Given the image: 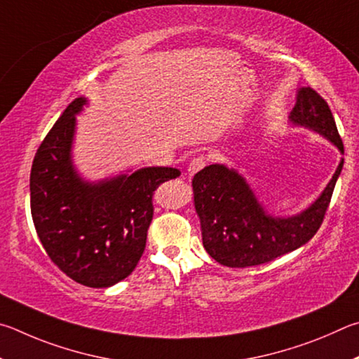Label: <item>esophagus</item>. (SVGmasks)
Returning <instances> with one entry per match:
<instances>
[{
    "label": "esophagus",
    "mask_w": 359,
    "mask_h": 359,
    "mask_svg": "<svg viewBox=\"0 0 359 359\" xmlns=\"http://www.w3.org/2000/svg\"><path fill=\"white\" fill-rule=\"evenodd\" d=\"M205 165H206V159L203 156L194 157V159L189 163V167H187V175L194 176L197 172H200V170H202Z\"/></svg>",
    "instance_id": "1"
}]
</instances>
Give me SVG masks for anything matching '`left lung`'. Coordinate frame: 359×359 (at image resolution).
I'll return each mask as SVG.
<instances>
[{
	"mask_svg": "<svg viewBox=\"0 0 359 359\" xmlns=\"http://www.w3.org/2000/svg\"><path fill=\"white\" fill-rule=\"evenodd\" d=\"M288 118L293 124L323 135L344 154L330 107L311 86L299 88ZM342 167L344 159L316 202L290 217L269 215L235 168L212 163L200 170L192 180V189L206 252L224 266L246 268L301 248L322 225Z\"/></svg>",
	"mask_w": 359,
	"mask_h": 359,
	"instance_id": "1",
	"label": "left lung"
}]
</instances>
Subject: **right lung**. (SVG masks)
<instances>
[{
	"label": "right lung",
	"mask_w": 359,
	"mask_h": 359,
	"mask_svg": "<svg viewBox=\"0 0 359 359\" xmlns=\"http://www.w3.org/2000/svg\"><path fill=\"white\" fill-rule=\"evenodd\" d=\"M88 100L62 111L34 156L29 176L31 216L56 266L93 288L118 284L134 271L147 246L154 191L181 172L144 167L97 183L85 181L72 162L75 115Z\"/></svg>",
	"instance_id": "obj_1"
}]
</instances>
